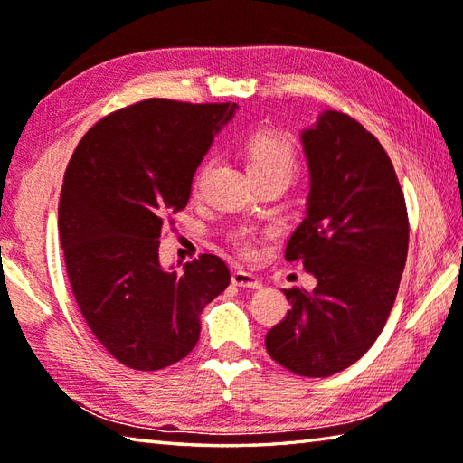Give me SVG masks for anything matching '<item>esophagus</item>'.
Instances as JSON below:
<instances>
[{
    "label": "esophagus",
    "mask_w": 463,
    "mask_h": 463,
    "mask_svg": "<svg viewBox=\"0 0 463 463\" xmlns=\"http://www.w3.org/2000/svg\"><path fill=\"white\" fill-rule=\"evenodd\" d=\"M232 284L239 288H245V289H261L263 288V281L249 271H234Z\"/></svg>",
    "instance_id": "1"
}]
</instances>
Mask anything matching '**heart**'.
I'll list each match as a JSON object with an SVG mask.
<instances>
[{
	"label": "heart",
	"mask_w": 463,
	"mask_h": 463,
	"mask_svg": "<svg viewBox=\"0 0 463 463\" xmlns=\"http://www.w3.org/2000/svg\"><path fill=\"white\" fill-rule=\"evenodd\" d=\"M247 169L249 174L276 169L292 175V171L296 169V153L292 145L284 138L255 135L247 143ZM234 245L239 247L241 253H253V245H250V237L247 232H239L237 237H234Z\"/></svg>",
	"instance_id": "heart-1"
}]
</instances>
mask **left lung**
Returning <instances> with one entry per match:
<instances>
[{"instance_id":"left-lung-1","label":"left lung","mask_w":463,"mask_h":463,"mask_svg":"<svg viewBox=\"0 0 463 463\" xmlns=\"http://www.w3.org/2000/svg\"><path fill=\"white\" fill-rule=\"evenodd\" d=\"M300 143L310 187L286 260H300L317 286L284 289L292 308L265 347L289 372L326 378L355 364L386 325L409 253V216L386 151L347 114L320 112Z\"/></svg>"}]
</instances>
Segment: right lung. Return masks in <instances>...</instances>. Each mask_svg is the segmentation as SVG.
Instances as JSON below:
<instances>
[{
	"instance_id": "add662e5",
	"label": "right lung",
	"mask_w": 463,
	"mask_h": 463,
	"mask_svg": "<svg viewBox=\"0 0 463 463\" xmlns=\"http://www.w3.org/2000/svg\"><path fill=\"white\" fill-rule=\"evenodd\" d=\"M237 109L145 99L98 122L69 161L59 202L67 276L91 333L132 370H163L190 354L200 312L231 284L216 255L182 273L163 268L159 237Z\"/></svg>"
}]
</instances>
